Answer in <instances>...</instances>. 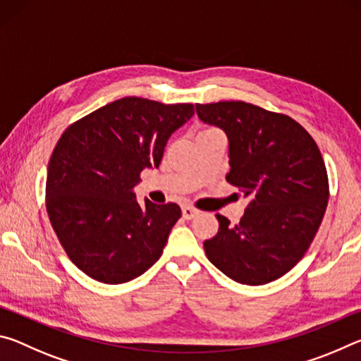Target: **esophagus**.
I'll list each match as a JSON object with an SVG mask.
<instances>
[{"mask_svg": "<svg viewBox=\"0 0 361 361\" xmlns=\"http://www.w3.org/2000/svg\"><path fill=\"white\" fill-rule=\"evenodd\" d=\"M181 212H183V218H185V219H192L194 216L199 215V210H195V209H192V207H189V205L183 207Z\"/></svg>", "mask_w": 361, "mask_h": 361, "instance_id": "obj_1", "label": "esophagus"}]
</instances>
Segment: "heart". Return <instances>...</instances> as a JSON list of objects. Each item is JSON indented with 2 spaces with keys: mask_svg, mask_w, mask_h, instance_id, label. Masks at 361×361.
I'll list each match as a JSON object with an SVG mask.
<instances>
[{
  "mask_svg": "<svg viewBox=\"0 0 361 361\" xmlns=\"http://www.w3.org/2000/svg\"><path fill=\"white\" fill-rule=\"evenodd\" d=\"M209 130H212V129H209Z\"/></svg>",
  "mask_w": 361,
  "mask_h": 361,
  "instance_id": "b5f03b06",
  "label": "heart"
}]
</instances>
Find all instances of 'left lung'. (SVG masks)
Listing matches in <instances>:
<instances>
[{
  "label": "left lung",
  "mask_w": 361,
  "mask_h": 361,
  "mask_svg": "<svg viewBox=\"0 0 361 361\" xmlns=\"http://www.w3.org/2000/svg\"><path fill=\"white\" fill-rule=\"evenodd\" d=\"M195 113L226 133V180L252 199L240 223L216 215L218 234L204 242L207 258L243 285L277 280L307 252L325 215L329 186L319 146L290 116L252 103H197Z\"/></svg>",
  "instance_id": "left-lung-1"
}]
</instances>
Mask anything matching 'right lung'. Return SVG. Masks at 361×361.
Masks as SVG:
<instances>
[{
    "mask_svg": "<svg viewBox=\"0 0 361 361\" xmlns=\"http://www.w3.org/2000/svg\"><path fill=\"white\" fill-rule=\"evenodd\" d=\"M192 114L191 103L124 97L62 133L47 167L46 209L68 258L89 277L126 283L161 258L181 209L140 205L133 188Z\"/></svg>",
    "mask_w": 361,
    "mask_h": 361,
    "instance_id": "add662e5",
    "label": "right lung"
}]
</instances>
